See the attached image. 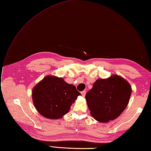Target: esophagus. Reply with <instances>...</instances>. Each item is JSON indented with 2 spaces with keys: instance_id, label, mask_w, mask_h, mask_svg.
I'll return each instance as SVG.
<instances>
[{
  "instance_id": "34e87169",
  "label": "esophagus",
  "mask_w": 151,
  "mask_h": 151,
  "mask_svg": "<svg viewBox=\"0 0 151 151\" xmlns=\"http://www.w3.org/2000/svg\"><path fill=\"white\" fill-rule=\"evenodd\" d=\"M81 95H82V96H83V97H85V95H86V91H85V90H84V91L81 92Z\"/></svg>"
}]
</instances>
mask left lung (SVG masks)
Here are the masks:
<instances>
[{"mask_svg": "<svg viewBox=\"0 0 151 151\" xmlns=\"http://www.w3.org/2000/svg\"><path fill=\"white\" fill-rule=\"evenodd\" d=\"M131 92L129 83L118 75L97 79L85 96L90 114L101 123L116 119L129 104Z\"/></svg>", "mask_w": 151, "mask_h": 151, "instance_id": "left-lung-1", "label": "left lung"}]
</instances>
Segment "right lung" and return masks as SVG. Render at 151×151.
Returning a JSON list of instances; mask_svg holds the SVG:
<instances>
[{"label": "right lung", "instance_id": "add662e5", "mask_svg": "<svg viewBox=\"0 0 151 151\" xmlns=\"http://www.w3.org/2000/svg\"><path fill=\"white\" fill-rule=\"evenodd\" d=\"M80 95L74 85L55 76H46L32 90L36 110L41 116L51 119H60L66 114Z\"/></svg>", "mask_w": 151, "mask_h": 151}]
</instances>
